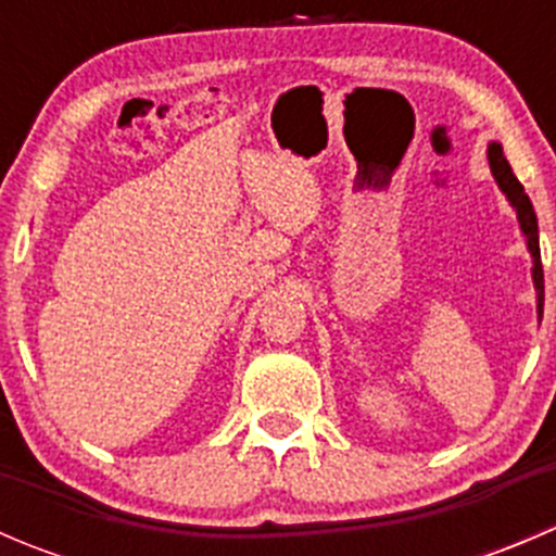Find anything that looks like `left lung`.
I'll list each match as a JSON object with an SVG mask.
<instances>
[{
  "mask_svg": "<svg viewBox=\"0 0 556 556\" xmlns=\"http://www.w3.org/2000/svg\"><path fill=\"white\" fill-rule=\"evenodd\" d=\"M486 159H490V169L492 177H495L497 188L503 190V195L508 199V204L514 206L517 212V220H519V231L525 237L527 252L532 257V285H535V299H538V317L543 314V266H541V244H538V217L535 210H532V201L530 195L525 193L521 182L517 179V174L511 172V164L506 161L503 155L501 142H490L486 148Z\"/></svg>",
  "mask_w": 556,
  "mask_h": 556,
  "instance_id": "8db88e82",
  "label": "left lung"
}]
</instances>
